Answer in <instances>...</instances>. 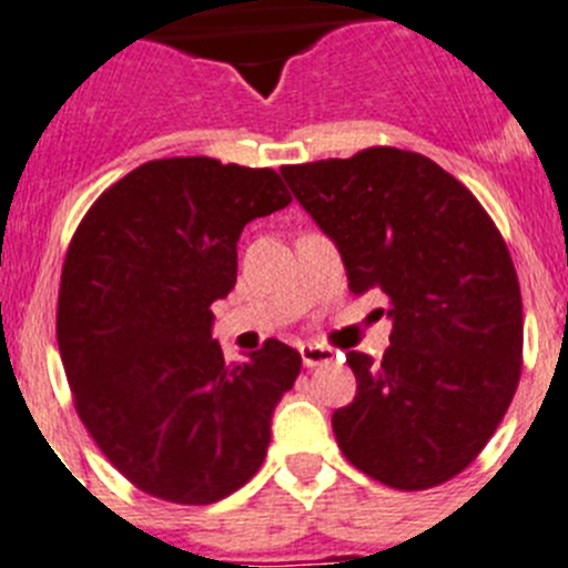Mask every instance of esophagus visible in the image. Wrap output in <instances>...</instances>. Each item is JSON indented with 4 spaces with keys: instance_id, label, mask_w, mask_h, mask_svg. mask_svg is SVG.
<instances>
[{
    "instance_id": "34e87169",
    "label": "esophagus",
    "mask_w": 568,
    "mask_h": 568,
    "mask_svg": "<svg viewBox=\"0 0 568 568\" xmlns=\"http://www.w3.org/2000/svg\"><path fill=\"white\" fill-rule=\"evenodd\" d=\"M301 361H304L306 368L324 366V363L332 361V348L321 346V343H304L301 346Z\"/></svg>"
}]
</instances>
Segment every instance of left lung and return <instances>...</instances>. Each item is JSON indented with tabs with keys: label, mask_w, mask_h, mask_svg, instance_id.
<instances>
[{
	"label": "left lung",
	"mask_w": 568,
	"mask_h": 568,
	"mask_svg": "<svg viewBox=\"0 0 568 568\" xmlns=\"http://www.w3.org/2000/svg\"><path fill=\"white\" fill-rule=\"evenodd\" d=\"M281 174L341 250L348 290L386 295L394 321L383 361L346 355L357 394L332 414L343 456L394 490L445 485L485 450L521 379V287L504 236L425 154L372 145Z\"/></svg>",
	"instance_id": "1"
}]
</instances>
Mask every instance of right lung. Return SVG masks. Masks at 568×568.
Masks as SVG:
<instances>
[{"label":"right lung","instance_id":"add662e5","mask_svg":"<svg viewBox=\"0 0 568 568\" xmlns=\"http://www.w3.org/2000/svg\"><path fill=\"white\" fill-rule=\"evenodd\" d=\"M290 202L273 169L165 158L109 185L72 233L61 363L81 423L138 490L213 504L262 467L301 355L270 337L227 366L211 304L236 284L244 225Z\"/></svg>","mask_w":568,"mask_h":568}]
</instances>
